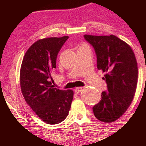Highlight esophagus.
I'll use <instances>...</instances> for the list:
<instances>
[{"instance_id":"34e87169","label":"esophagus","mask_w":146,"mask_h":146,"mask_svg":"<svg viewBox=\"0 0 146 146\" xmlns=\"http://www.w3.org/2000/svg\"><path fill=\"white\" fill-rule=\"evenodd\" d=\"M82 87H77V88H75V93H79L80 92H81V90H82Z\"/></svg>"}]
</instances>
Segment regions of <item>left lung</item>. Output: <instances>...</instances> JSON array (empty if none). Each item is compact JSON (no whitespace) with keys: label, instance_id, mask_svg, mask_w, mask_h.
I'll return each mask as SVG.
<instances>
[{"label":"left lung","instance_id":"left-lung-1","mask_svg":"<svg viewBox=\"0 0 146 146\" xmlns=\"http://www.w3.org/2000/svg\"><path fill=\"white\" fill-rule=\"evenodd\" d=\"M84 37L94 48L97 66L106 73L103 80L108 88L93 106V113L100 121L111 123L124 114L135 96L138 80L135 55L130 45L114 35Z\"/></svg>","mask_w":146,"mask_h":146}]
</instances>
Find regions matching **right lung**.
Segmentation results:
<instances>
[{
    "label": "right lung",
    "instance_id": "right-lung-1",
    "mask_svg": "<svg viewBox=\"0 0 146 146\" xmlns=\"http://www.w3.org/2000/svg\"><path fill=\"white\" fill-rule=\"evenodd\" d=\"M68 38L38 40L27 51L22 62L20 82L23 97L34 113L48 124L63 121L73 101V90L54 88L50 81L58 53Z\"/></svg>",
    "mask_w": 146,
    "mask_h": 146
}]
</instances>
